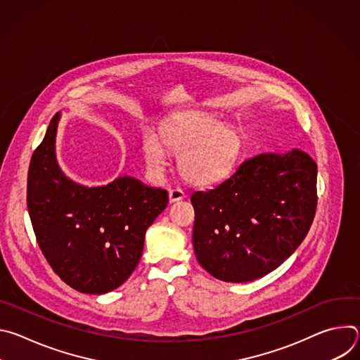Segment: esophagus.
<instances>
[{"instance_id":"34e87169","label":"esophagus","mask_w":360,"mask_h":360,"mask_svg":"<svg viewBox=\"0 0 360 360\" xmlns=\"http://www.w3.org/2000/svg\"><path fill=\"white\" fill-rule=\"evenodd\" d=\"M185 198V192L181 188H174L169 191V203L182 200Z\"/></svg>"}]
</instances>
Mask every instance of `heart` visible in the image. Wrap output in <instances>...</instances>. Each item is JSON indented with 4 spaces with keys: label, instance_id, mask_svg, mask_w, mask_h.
Masks as SVG:
<instances>
[{
    "label": "heart",
    "instance_id": "b5f03b06",
    "mask_svg": "<svg viewBox=\"0 0 360 360\" xmlns=\"http://www.w3.org/2000/svg\"><path fill=\"white\" fill-rule=\"evenodd\" d=\"M245 141L232 125L203 114L176 115L165 120L158 138L145 132L142 158L152 176H161L167 167L164 148L176 157V167L191 184L208 185L228 178L243 153Z\"/></svg>",
    "mask_w": 360,
    "mask_h": 360
}]
</instances>
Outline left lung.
<instances>
[{"label": "left lung", "mask_w": 360, "mask_h": 360, "mask_svg": "<svg viewBox=\"0 0 360 360\" xmlns=\"http://www.w3.org/2000/svg\"><path fill=\"white\" fill-rule=\"evenodd\" d=\"M316 162L300 149L261 153L207 192H193L192 243L214 278L243 283L275 271L309 232Z\"/></svg>", "instance_id": "left-lung-1"}]
</instances>
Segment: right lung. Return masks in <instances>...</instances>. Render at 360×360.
Segmentation results:
<instances>
[{"label": "right lung", "instance_id": "1", "mask_svg": "<svg viewBox=\"0 0 360 360\" xmlns=\"http://www.w3.org/2000/svg\"><path fill=\"white\" fill-rule=\"evenodd\" d=\"M60 120L58 112L32 153L28 214L44 256L67 285L82 293H108L136 268L145 232L167 208L168 192L129 175L101 186L72 181L57 160Z\"/></svg>", "mask_w": 360, "mask_h": 360}]
</instances>
